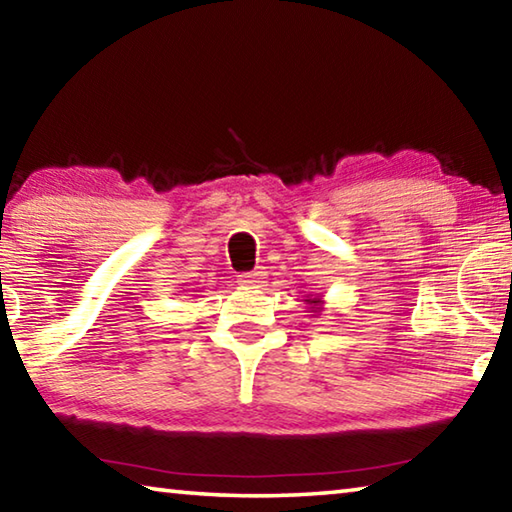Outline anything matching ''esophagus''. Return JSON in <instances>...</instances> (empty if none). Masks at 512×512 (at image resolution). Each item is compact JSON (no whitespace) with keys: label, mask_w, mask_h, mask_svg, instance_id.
Returning a JSON list of instances; mask_svg holds the SVG:
<instances>
[{"label":"esophagus","mask_w":512,"mask_h":512,"mask_svg":"<svg viewBox=\"0 0 512 512\" xmlns=\"http://www.w3.org/2000/svg\"><path fill=\"white\" fill-rule=\"evenodd\" d=\"M237 282L244 284V287H262L264 284V271H246V273H239L237 275Z\"/></svg>","instance_id":"1"}]
</instances>
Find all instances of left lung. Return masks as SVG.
Wrapping results in <instances>:
<instances>
[{"label": "left lung", "mask_w": 512, "mask_h": 512, "mask_svg": "<svg viewBox=\"0 0 512 512\" xmlns=\"http://www.w3.org/2000/svg\"><path fill=\"white\" fill-rule=\"evenodd\" d=\"M305 302H307V305H314V307H311V311H318V305H320V302H323V300H320V298H307Z\"/></svg>", "instance_id": "1"}]
</instances>
